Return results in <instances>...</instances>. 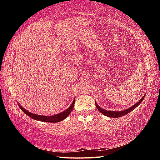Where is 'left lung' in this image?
<instances>
[{
  "instance_id": "left-lung-1",
  "label": "left lung",
  "mask_w": 160,
  "mask_h": 160,
  "mask_svg": "<svg viewBox=\"0 0 160 160\" xmlns=\"http://www.w3.org/2000/svg\"><path fill=\"white\" fill-rule=\"evenodd\" d=\"M145 96H143L141 99L139 100L138 102L137 103H135V104L133 105V106H132L131 107L128 108V109H125V110H123V111H119V112H117V111H115V112H113V111H109V110H106V109H102V108L100 107L98 104H97V103L95 102V105L97 108V109H98L99 112H101L103 115L107 116V117H111V118H118V117H121V116H123L126 115L127 113H130L131 112H132V110H134L135 108H136L138 105L140 104L142 102L143 99L145 98Z\"/></svg>"
}]
</instances>
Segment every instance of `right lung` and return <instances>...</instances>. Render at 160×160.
I'll return each mask as SVG.
<instances>
[{
	"label": "right lung",
	"instance_id": "add662e5",
	"mask_svg": "<svg viewBox=\"0 0 160 160\" xmlns=\"http://www.w3.org/2000/svg\"><path fill=\"white\" fill-rule=\"evenodd\" d=\"M75 100L74 99L73 102H72V104L66 110L63 111V112H61L59 113H57L56 115H53V116H42V115H39V114H36V113H33L28 112L27 111L25 108H23L21 106L20 104H18L19 107H20V109H22V112L26 113L27 115L29 117H31L32 118L34 119V120L37 121H42V122H48V123H56V122H59V121H61L64 120L65 118H67L68 115L70 113V112H72V110L73 109L74 105H75Z\"/></svg>",
	"mask_w": 160,
	"mask_h": 160
}]
</instances>
